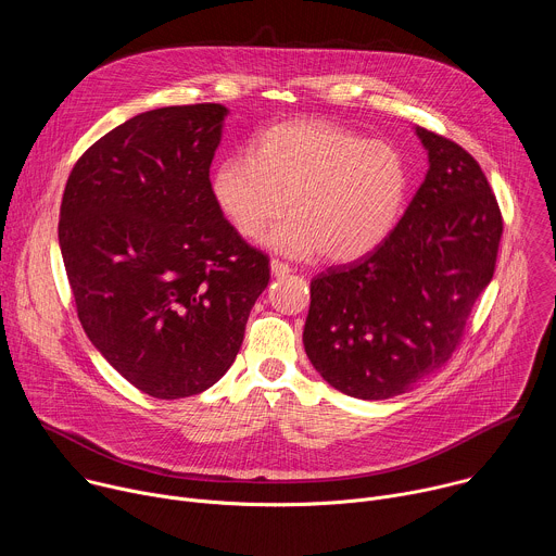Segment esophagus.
<instances>
[{
	"mask_svg": "<svg viewBox=\"0 0 556 556\" xmlns=\"http://www.w3.org/2000/svg\"><path fill=\"white\" fill-rule=\"evenodd\" d=\"M270 273H273V277H288L292 270H290L288 264H283L279 260H273L270 262Z\"/></svg>",
	"mask_w": 556,
	"mask_h": 556,
	"instance_id": "esophagus-1",
	"label": "esophagus"
}]
</instances>
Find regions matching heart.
Returning a JSON list of instances; mask_svg holds the SVG:
<instances>
[{"label": "heart", "instance_id": "heart-1", "mask_svg": "<svg viewBox=\"0 0 556 556\" xmlns=\"http://www.w3.org/2000/svg\"><path fill=\"white\" fill-rule=\"evenodd\" d=\"M409 191L403 153L330 121H288L262 131L249 155L211 174V195L237 235L253 240L286 211L264 242L288 257L345 264L384 242Z\"/></svg>", "mask_w": 556, "mask_h": 556}]
</instances>
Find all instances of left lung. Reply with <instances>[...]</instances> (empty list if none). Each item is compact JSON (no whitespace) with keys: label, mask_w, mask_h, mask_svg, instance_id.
<instances>
[{"label":"left lung","mask_w":556,"mask_h":556,"mask_svg":"<svg viewBox=\"0 0 556 556\" xmlns=\"http://www.w3.org/2000/svg\"><path fill=\"white\" fill-rule=\"evenodd\" d=\"M414 131L429 169L401 222L371 253L309 283L305 354L361 401L405 393L451 358L502 240V213L475 157Z\"/></svg>","instance_id":"left-lung-1"}]
</instances>
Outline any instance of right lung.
<instances>
[{"label":"right lung","mask_w":556,"mask_h":556,"mask_svg":"<svg viewBox=\"0 0 556 556\" xmlns=\"http://www.w3.org/2000/svg\"><path fill=\"white\" fill-rule=\"evenodd\" d=\"M228 110L142 112L74 165L59 247L78 321L136 389L178 401L213 387L242 348L270 279L211 195L208 169Z\"/></svg>","instance_id":"obj_1"}]
</instances>
